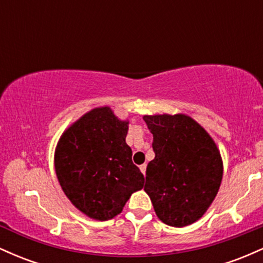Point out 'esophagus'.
Returning a JSON list of instances; mask_svg holds the SVG:
<instances>
[{"label":"esophagus","mask_w":263,"mask_h":263,"mask_svg":"<svg viewBox=\"0 0 263 263\" xmlns=\"http://www.w3.org/2000/svg\"><path fill=\"white\" fill-rule=\"evenodd\" d=\"M146 168H147L146 164L140 165V170H141V172H142V173H143V174H146Z\"/></svg>","instance_id":"obj_1"}]
</instances>
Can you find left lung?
<instances>
[{"label":"left lung","mask_w":263,"mask_h":263,"mask_svg":"<svg viewBox=\"0 0 263 263\" xmlns=\"http://www.w3.org/2000/svg\"><path fill=\"white\" fill-rule=\"evenodd\" d=\"M153 135L155 159L144 192L164 224L183 228L204 215L218 194L222 161L215 142L185 115L143 116Z\"/></svg>","instance_id":"obj_1"}]
</instances>
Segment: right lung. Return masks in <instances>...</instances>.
<instances>
[{
    "mask_svg": "<svg viewBox=\"0 0 263 263\" xmlns=\"http://www.w3.org/2000/svg\"><path fill=\"white\" fill-rule=\"evenodd\" d=\"M128 122L110 107L93 108L63 134L54 157L57 177L71 204L89 218L112 219L144 177L126 143Z\"/></svg>",
    "mask_w": 263,
    "mask_h": 263,
    "instance_id": "1",
    "label": "right lung"
}]
</instances>
